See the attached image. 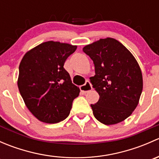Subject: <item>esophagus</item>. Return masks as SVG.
Wrapping results in <instances>:
<instances>
[{
    "mask_svg": "<svg viewBox=\"0 0 159 159\" xmlns=\"http://www.w3.org/2000/svg\"><path fill=\"white\" fill-rule=\"evenodd\" d=\"M91 89H92V86H91V83H90L89 81H86L85 84L80 86V90L84 93L89 92V91H91Z\"/></svg>",
    "mask_w": 159,
    "mask_h": 159,
    "instance_id": "obj_1",
    "label": "esophagus"
}]
</instances>
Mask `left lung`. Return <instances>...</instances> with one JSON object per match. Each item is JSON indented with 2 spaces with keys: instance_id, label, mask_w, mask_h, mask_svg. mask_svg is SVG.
<instances>
[{
  "instance_id": "left-lung-1",
  "label": "left lung",
  "mask_w": 159,
  "mask_h": 159,
  "mask_svg": "<svg viewBox=\"0 0 159 159\" xmlns=\"http://www.w3.org/2000/svg\"><path fill=\"white\" fill-rule=\"evenodd\" d=\"M83 51L94 65L95 75L90 79L100 96L91 105L94 116L106 125L124 121L137 107L143 88L137 61L121 43L111 38L86 45Z\"/></svg>"
}]
</instances>
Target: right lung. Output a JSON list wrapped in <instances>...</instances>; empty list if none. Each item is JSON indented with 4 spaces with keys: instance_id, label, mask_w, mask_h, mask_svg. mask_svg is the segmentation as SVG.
<instances>
[{
    "instance_id": "1",
    "label": "right lung",
    "mask_w": 159,
    "mask_h": 159,
    "mask_svg": "<svg viewBox=\"0 0 159 159\" xmlns=\"http://www.w3.org/2000/svg\"><path fill=\"white\" fill-rule=\"evenodd\" d=\"M77 46L47 41L28 51L19 65L17 86L27 108L39 121L54 124L69 115L80 89L64 68Z\"/></svg>"
}]
</instances>
